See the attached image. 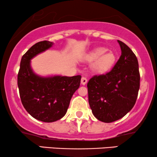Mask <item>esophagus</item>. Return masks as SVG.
<instances>
[{"instance_id": "esophagus-1", "label": "esophagus", "mask_w": 157, "mask_h": 157, "mask_svg": "<svg viewBox=\"0 0 157 157\" xmlns=\"http://www.w3.org/2000/svg\"><path fill=\"white\" fill-rule=\"evenodd\" d=\"M87 79L86 78V77H82V78H81V84L82 85H86L87 83Z\"/></svg>"}]
</instances>
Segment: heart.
<instances>
[{
	"instance_id": "1",
	"label": "heart",
	"mask_w": 157,
	"mask_h": 157,
	"mask_svg": "<svg viewBox=\"0 0 157 157\" xmlns=\"http://www.w3.org/2000/svg\"><path fill=\"white\" fill-rule=\"evenodd\" d=\"M105 48H97L86 56V60L96 61L93 68L97 71H103L112 66L115 60V56L112 52H107Z\"/></svg>"
}]
</instances>
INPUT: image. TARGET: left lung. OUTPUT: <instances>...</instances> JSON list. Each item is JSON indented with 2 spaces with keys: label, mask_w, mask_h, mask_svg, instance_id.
Listing matches in <instances>:
<instances>
[{
  "label": "left lung",
  "mask_w": 157,
  "mask_h": 157,
  "mask_svg": "<svg viewBox=\"0 0 157 157\" xmlns=\"http://www.w3.org/2000/svg\"><path fill=\"white\" fill-rule=\"evenodd\" d=\"M122 54L112 69L94 75L87 84L94 116L103 122L120 120L132 109L140 89L138 60L132 50L118 40Z\"/></svg>",
  "instance_id": "1"
}]
</instances>
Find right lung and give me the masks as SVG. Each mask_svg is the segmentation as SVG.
<instances>
[{"label":"right lung","instance_id":"1","mask_svg":"<svg viewBox=\"0 0 157 157\" xmlns=\"http://www.w3.org/2000/svg\"><path fill=\"white\" fill-rule=\"evenodd\" d=\"M53 43L40 41L23 55L17 74L20 97L26 111L36 120L52 122L66 113L70 100L80 84V75L41 77L32 71L30 60Z\"/></svg>","mask_w":157,"mask_h":157}]
</instances>
